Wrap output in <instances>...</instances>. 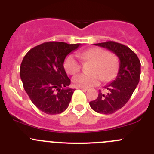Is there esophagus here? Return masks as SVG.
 I'll return each mask as SVG.
<instances>
[{
  "instance_id": "obj_1",
  "label": "esophagus",
  "mask_w": 154,
  "mask_h": 154,
  "mask_svg": "<svg viewBox=\"0 0 154 154\" xmlns=\"http://www.w3.org/2000/svg\"><path fill=\"white\" fill-rule=\"evenodd\" d=\"M77 89H82V90H88V89L87 88H82V87H77Z\"/></svg>"
}]
</instances>
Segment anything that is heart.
Returning <instances> with one entry per match:
<instances>
[{
  "label": "heart",
  "instance_id": "obj_1",
  "mask_svg": "<svg viewBox=\"0 0 154 154\" xmlns=\"http://www.w3.org/2000/svg\"><path fill=\"white\" fill-rule=\"evenodd\" d=\"M80 57L85 61L93 62L90 69L91 74L81 73L72 79L74 85L78 87L88 88L98 85L101 79L109 81L117 73L119 59L115 55L109 54L108 51L101 48H92L81 52ZM64 68L70 75L78 73L81 69V63L72 54L68 55L64 61Z\"/></svg>",
  "mask_w": 154,
  "mask_h": 154
}]
</instances>
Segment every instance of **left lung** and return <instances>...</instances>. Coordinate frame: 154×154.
Segmentation results:
<instances>
[{
	"label": "left lung",
	"instance_id": "8db88e82",
	"mask_svg": "<svg viewBox=\"0 0 154 154\" xmlns=\"http://www.w3.org/2000/svg\"><path fill=\"white\" fill-rule=\"evenodd\" d=\"M95 45L106 48L119 58L117 76L105 86L106 93L99 90L97 99L89 103L91 108L96 112L112 114L124 106L137 88L140 77V62L130 48L120 43L109 41Z\"/></svg>",
	"mask_w": 154,
	"mask_h": 154
}]
</instances>
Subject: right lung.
Masks as SVG:
<instances>
[{
    "label": "right lung",
    "instance_id": "right-lung-1",
    "mask_svg": "<svg viewBox=\"0 0 154 154\" xmlns=\"http://www.w3.org/2000/svg\"><path fill=\"white\" fill-rule=\"evenodd\" d=\"M80 44L48 42L32 48L23 58L20 76L23 86L37 108L46 114L64 112L69 106L74 89L63 64L65 57Z\"/></svg>",
    "mask_w": 154,
    "mask_h": 154
}]
</instances>
